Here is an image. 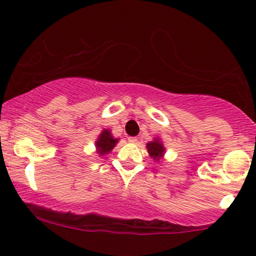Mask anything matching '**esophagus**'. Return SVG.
<instances>
[{
	"instance_id": "esophagus-1",
	"label": "esophagus",
	"mask_w": 256,
	"mask_h": 256,
	"mask_svg": "<svg viewBox=\"0 0 256 256\" xmlns=\"http://www.w3.org/2000/svg\"><path fill=\"white\" fill-rule=\"evenodd\" d=\"M128 142H130V143H136L138 140H137V137H128Z\"/></svg>"
}]
</instances>
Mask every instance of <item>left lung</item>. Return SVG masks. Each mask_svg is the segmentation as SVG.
<instances>
[{"label": "left lung", "instance_id": "1", "mask_svg": "<svg viewBox=\"0 0 256 256\" xmlns=\"http://www.w3.org/2000/svg\"><path fill=\"white\" fill-rule=\"evenodd\" d=\"M146 149H148L149 155L156 161L160 160V158L164 156V154H165V146H164V144L161 143V140H158V138H155L152 142H149L148 144H146Z\"/></svg>", "mask_w": 256, "mask_h": 256}]
</instances>
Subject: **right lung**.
Instances as JSON below:
<instances>
[{
	"instance_id": "obj_1",
	"label": "right lung",
	"mask_w": 256,
	"mask_h": 256,
	"mask_svg": "<svg viewBox=\"0 0 256 256\" xmlns=\"http://www.w3.org/2000/svg\"><path fill=\"white\" fill-rule=\"evenodd\" d=\"M118 138H113L110 130H104L96 140V149L100 155H106L113 150V148L118 143Z\"/></svg>"
}]
</instances>
